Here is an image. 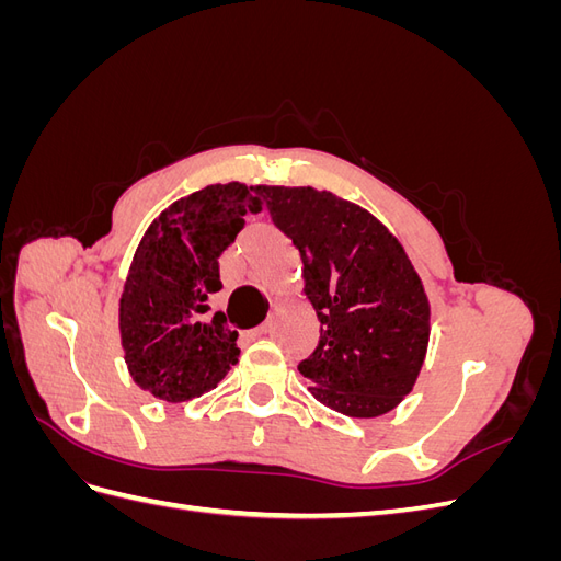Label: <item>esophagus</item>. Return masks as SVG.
Here are the masks:
<instances>
[{
	"label": "esophagus",
	"instance_id": "34e87169",
	"mask_svg": "<svg viewBox=\"0 0 561 561\" xmlns=\"http://www.w3.org/2000/svg\"><path fill=\"white\" fill-rule=\"evenodd\" d=\"M268 330H271V325H268V322H264V325H260L257 330H252V332H248V336H250V339H260V336L268 334Z\"/></svg>",
	"mask_w": 561,
	"mask_h": 561
}]
</instances>
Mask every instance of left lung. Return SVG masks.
Returning a JSON list of instances; mask_svg holds the SVG:
<instances>
[{"instance_id": "1", "label": "left lung", "mask_w": 561, "mask_h": 561, "mask_svg": "<svg viewBox=\"0 0 561 561\" xmlns=\"http://www.w3.org/2000/svg\"><path fill=\"white\" fill-rule=\"evenodd\" d=\"M301 257L304 295L320 322L299 363L311 396L353 419L381 416L416 383L431 304L400 241L351 201L313 186H254Z\"/></svg>"}]
</instances>
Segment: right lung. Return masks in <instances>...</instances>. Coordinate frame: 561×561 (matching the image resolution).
Returning a JSON list of instances; mask_svg holds the SVG:
<instances>
[{
  "label": "right lung",
  "instance_id": "add662e5",
  "mask_svg": "<svg viewBox=\"0 0 561 561\" xmlns=\"http://www.w3.org/2000/svg\"><path fill=\"white\" fill-rule=\"evenodd\" d=\"M241 182L210 184L175 201L145 231L118 301L124 358L133 381L165 402L208 393L239 363V332L222 311L219 254L262 203Z\"/></svg>",
  "mask_w": 561,
  "mask_h": 561
}]
</instances>
